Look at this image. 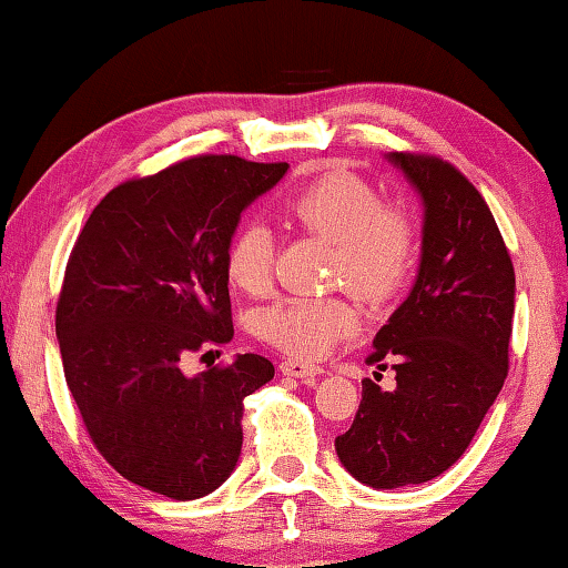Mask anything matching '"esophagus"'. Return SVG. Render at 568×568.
<instances>
[{"label": "esophagus", "mask_w": 568, "mask_h": 568, "mask_svg": "<svg viewBox=\"0 0 568 568\" xmlns=\"http://www.w3.org/2000/svg\"><path fill=\"white\" fill-rule=\"evenodd\" d=\"M281 371L285 376H293V378H301L305 383H313L315 378L321 376L323 368L321 365H313V363H305V361H297V358H287L281 363Z\"/></svg>", "instance_id": "34e87169"}]
</instances>
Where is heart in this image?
I'll list each match as a JSON object with an SVG mask.
<instances>
[{
  "instance_id": "obj_1",
  "label": "heart",
  "mask_w": 568,
  "mask_h": 568,
  "mask_svg": "<svg viewBox=\"0 0 568 568\" xmlns=\"http://www.w3.org/2000/svg\"><path fill=\"white\" fill-rule=\"evenodd\" d=\"M285 215L305 233L333 243L331 281L371 303L390 301L418 263V227L406 207L388 205L368 180L328 170L307 180L285 203ZM275 243L261 223H245L225 245L227 281L263 295L273 281ZM358 328V311L343 297H283L257 315V333L297 358H323Z\"/></svg>"
}]
</instances>
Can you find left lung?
<instances>
[{"label":"left lung","instance_id":"left-lung-1","mask_svg":"<svg viewBox=\"0 0 568 568\" xmlns=\"http://www.w3.org/2000/svg\"><path fill=\"white\" fill-rule=\"evenodd\" d=\"M390 162L426 205L420 271L365 358L390 363L396 388L365 378L353 426L335 438L341 464L373 488L426 484L464 456L506 381L514 331V263L474 182L426 152Z\"/></svg>","mask_w":568,"mask_h":568}]
</instances>
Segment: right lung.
<instances>
[{
    "instance_id": "1",
    "label": "right lung",
    "mask_w": 568,
    "mask_h": 568,
    "mask_svg": "<svg viewBox=\"0 0 568 568\" xmlns=\"http://www.w3.org/2000/svg\"><path fill=\"white\" fill-rule=\"evenodd\" d=\"M285 170L187 158L112 187L74 240L54 311L67 386L94 448L148 491H215L243 448V398L275 376L255 353L197 376L182 361L233 338L225 245Z\"/></svg>"
}]
</instances>
